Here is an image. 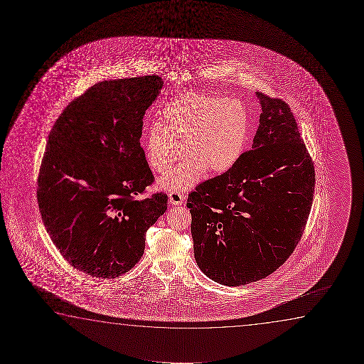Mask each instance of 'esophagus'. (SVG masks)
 I'll return each instance as SVG.
<instances>
[{
    "mask_svg": "<svg viewBox=\"0 0 364 364\" xmlns=\"http://www.w3.org/2000/svg\"><path fill=\"white\" fill-rule=\"evenodd\" d=\"M185 200V195L176 193V191H171L169 194L170 204L181 205Z\"/></svg>",
    "mask_w": 364,
    "mask_h": 364,
    "instance_id": "34e87169",
    "label": "esophagus"
}]
</instances>
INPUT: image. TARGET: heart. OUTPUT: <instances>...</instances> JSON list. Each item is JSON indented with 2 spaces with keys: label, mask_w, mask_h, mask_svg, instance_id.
Instances as JSON below:
<instances>
[{
  "label": "heart",
  "mask_w": 364,
  "mask_h": 364,
  "mask_svg": "<svg viewBox=\"0 0 364 364\" xmlns=\"http://www.w3.org/2000/svg\"><path fill=\"white\" fill-rule=\"evenodd\" d=\"M249 135V115L244 105L215 95L186 93L161 108L158 123L141 140L150 169L164 174L175 161L186 156L159 181L168 191L190 189L205 171L224 174L244 153Z\"/></svg>",
  "instance_id": "b5f03b06"
}]
</instances>
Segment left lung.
I'll use <instances>...</instances> for the list:
<instances>
[{"instance_id":"obj_1","label":"left lung","mask_w":364,"mask_h":364,"mask_svg":"<svg viewBox=\"0 0 364 364\" xmlns=\"http://www.w3.org/2000/svg\"><path fill=\"white\" fill-rule=\"evenodd\" d=\"M262 113L254 149L198 185L191 214L195 261L209 279L241 286L267 277L294 252L314 193V166L289 105L256 92Z\"/></svg>"}]
</instances>
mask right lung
<instances>
[{"label": "right lung", "mask_w": 364, "mask_h": 364, "mask_svg": "<svg viewBox=\"0 0 364 364\" xmlns=\"http://www.w3.org/2000/svg\"><path fill=\"white\" fill-rule=\"evenodd\" d=\"M159 75L105 80L72 100L48 135L37 180L46 230L75 269L115 279L144 254L168 196L138 199L154 176L140 146Z\"/></svg>", "instance_id": "add662e5"}]
</instances>
